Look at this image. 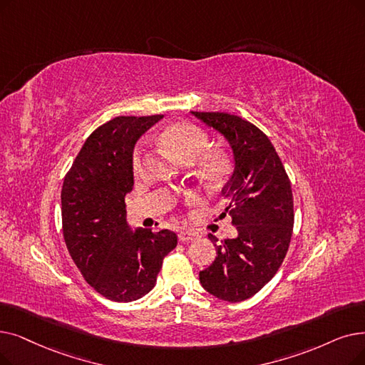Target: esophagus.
I'll use <instances>...</instances> for the list:
<instances>
[{
    "label": "esophagus",
    "instance_id": "esophagus-1",
    "mask_svg": "<svg viewBox=\"0 0 365 365\" xmlns=\"http://www.w3.org/2000/svg\"><path fill=\"white\" fill-rule=\"evenodd\" d=\"M195 239H198V234L195 231H191V230L179 231V240L180 242H192Z\"/></svg>",
    "mask_w": 365,
    "mask_h": 365
}]
</instances>
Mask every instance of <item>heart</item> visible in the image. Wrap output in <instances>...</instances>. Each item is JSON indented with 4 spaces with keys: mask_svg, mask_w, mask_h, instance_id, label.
<instances>
[{
    "mask_svg": "<svg viewBox=\"0 0 365 365\" xmlns=\"http://www.w3.org/2000/svg\"><path fill=\"white\" fill-rule=\"evenodd\" d=\"M163 145L176 155L183 163H192L198 158V168L202 176L216 182L225 176L228 171V160L220 150H206L209 146V135L201 126L192 122H176L164 130L161 134ZM146 160V150L143 145L135 148L133 155V170L135 174L141 173Z\"/></svg>",
    "mask_w": 365,
    "mask_h": 365,
    "instance_id": "heart-1",
    "label": "heart"
}]
</instances>
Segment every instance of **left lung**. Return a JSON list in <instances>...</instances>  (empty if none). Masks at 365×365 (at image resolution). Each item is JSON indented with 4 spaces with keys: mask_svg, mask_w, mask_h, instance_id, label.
<instances>
[{
    "mask_svg": "<svg viewBox=\"0 0 365 365\" xmlns=\"http://www.w3.org/2000/svg\"><path fill=\"white\" fill-rule=\"evenodd\" d=\"M224 135L232 148L235 168L222 189L239 235L217 242L212 265L200 272L202 288L230 303L255 295L277 273L291 243L294 198L280 158L258 126L220 112H191Z\"/></svg>",
    "mask_w": 365,
    "mask_h": 365,
    "instance_id": "1",
    "label": "left lung"
}]
</instances>
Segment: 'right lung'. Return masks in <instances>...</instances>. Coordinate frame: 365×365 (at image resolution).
<instances>
[{
    "label": "right lung",
    "mask_w": 365,
    "mask_h": 365,
    "mask_svg": "<svg viewBox=\"0 0 365 365\" xmlns=\"http://www.w3.org/2000/svg\"><path fill=\"white\" fill-rule=\"evenodd\" d=\"M161 118L118 116L103 123L86 138L62 183V234L70 255L91 287L118 303L146 295L178 246L170 230L133 231L126 224L133 149Z\"/></svg>",
    "instance_id": "obj_1"
}]
</instances>
